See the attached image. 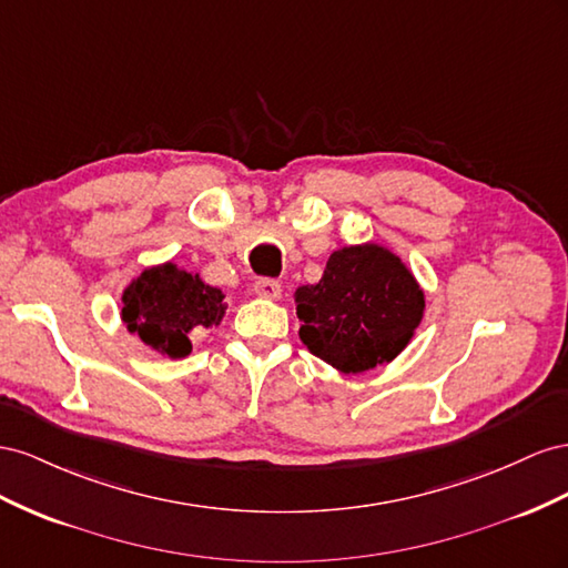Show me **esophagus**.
<instances>
[{"label": "esophagus", "mask_w": 568, "mask_h": 568, "mask_svg": "<svg viewBox=\"0 0 568 568\" xmlns=\"http://www.w3.org/2000/svg\"><path fill=\"white\" fill-rule=\"evenodd\" d=\"M254 293L258 297H266V300H281L283 287L278 281H273V278H258L254 283Z\"/></svg>", "instance_id": "esophagus-1"}]
</instances>
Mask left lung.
<instances>
[{"mask_svg":"<svg viewBox=\"0 0 568 568\" xmlns=\"http://www.w3.org/2000/svg\"><path fill=\"white\" fill-rule=\"evenodd\" d=\"M295 304L302 343L343 374L393 362L426 310L412 271L376 242L335 250L321 281L297 287Z\"/></svg>","mask_w":568,"mask_h":568,"instance_id":"obj_1","label":"left lung"}]
</instances>
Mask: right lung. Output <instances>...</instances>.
Returning <instances> with one entry per match:
<instances>
[{"mask_svg":"<svg viewBox=\"0 0 568 568\" xmlns=\"http://www.w3.org/2000/svg\"><path fill=\"white\" fill-rule=\"evenodd\" d=\"M223 297L219 287L200 278V273H187L166 262L144 268L123 290L121 318L144 345L181 359L192 352V333L219 326L225 314Z\"/></svg>","mask_w":568,"mask_h":568,"instance_id":"obj_1","label":"right lung"}]
</instances>
